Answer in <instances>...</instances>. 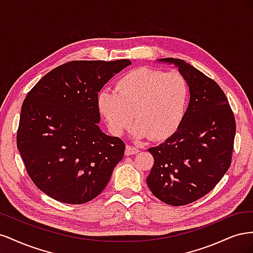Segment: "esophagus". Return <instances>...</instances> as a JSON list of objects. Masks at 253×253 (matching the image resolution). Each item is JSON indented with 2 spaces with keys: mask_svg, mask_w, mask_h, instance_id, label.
<instances>
[{
  "mask_svg": "<svg viewBox=\"0 0 253 253\" xmlns=\"http://www.w3.org/2000/svg\"><path fill=\"white\" fill-rule=\"evenodd\" d=\"M138 152H139V149H138V148L133 147V145H129V144L126 145V156L136 154V153H138Z\"/></svg>",
  "mask_w": 253,
  "mask_h": 253,
  "instance_id": "esophagus-1",
  "label": "esophagus"
}]
</instances>
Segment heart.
<instances>
[{
  "mask_svg": "<svg viewBox=\"0 0 253 253\" xmlns=\"http://www.w3.org/2000/svg\"><path fill=\"white\" fill-rule=\"evenodd\" d=\"M115 90H100L97 104L111 133L116 136L131 127L135 118L137 136L165 140L177 131L186 116L190 87L179 72L135 68L121 76Z\"/></svg>",
  "mask_w": 253,
  "mask_h": 253,
  "instance_id": "1",
  "label": "heart"
}]
</instances>
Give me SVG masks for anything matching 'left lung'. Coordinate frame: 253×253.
Returning <instances> with one entry per match:
<instances>
[{
  "label": "left lung",
  "instance_id": "left-lung-1",
  "mask_svg": "<svg viewBox=\"0 0 253 253\" xmlns=\"http://www.w3.org/2000/svg\"><path fill=\"white\" fill-rule=\"evenodd\" d=\"M158 61L178 67L188 80L190 101L177 131L148 150L154 157V165L147 183L158 200L171 206H183L208 194L228 171L235 118L215 81L183 60Z\"/></svg>",
  "mask_w": 253,
  "mask_h": 253
}]
</instances>
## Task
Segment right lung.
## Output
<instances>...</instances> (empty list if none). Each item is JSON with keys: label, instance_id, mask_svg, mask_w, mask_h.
Returning a JSON list of instances; mask_svg holds the SVG:
<instances>
[{"label": "right lung", "instance_id": "add662e5", "mask_svg": "<svg viewBox=\"0 0 253 253\" xmlns=\"http://www.w3.org/2000/svg\"><path fill=\"white\" fill-rule=\"evenodd\" d=\"M131 61H71L29 90L22 105L17 147L42 192L61 203L94 200L108 185L126 144L98 122V93Z\"/></svg>", "mask_w": 253, "mask_h": 253}]
</instances>
